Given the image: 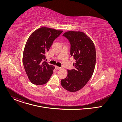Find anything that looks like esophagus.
Segmentation results:
<instances>
[{"mask_svg": "<svg viewBox=\"0 0 122 122\" xmlns=\"http://www.w3.org/2000/svg\"><path fill=\"white\" fill-rule=\"evenodd\" d=\"M61 68V67H59V66H56V69H60Z\"/></svg>", "mask_w": 122, "mask_h": 122, "instance_id": "34e87169", "label": "esophagus"}]
</instances>
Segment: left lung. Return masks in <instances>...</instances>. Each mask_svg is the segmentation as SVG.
Here are the masks:
<instances>
[{
	"instance_id": "left-lung-1",
	"label": "left lung",
	"mask_w": 122,
	"mask_h": 122,
	"mask_svg": "<svg viewBox=\"0 0 122 122\" xmlns=\"http://www.w3.org/2000/svg\"><path fill=\"white\" fill-rule=\"evenodd\" d=\"M63 36L71 44V55L76 60L75 67L67 70V77L61 80L63 87L71 92L81 90L94 73L96 63V51L92 40L83 32L69 31Z\"/></svg>"
}]
</instances>
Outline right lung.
<instances>
[{
	"label": "right lung",
	"mask_w": 122,
	"mask_h": 122,
	"mask_svg": "<svg viewBox=\"0 0 122 122\" xmlns=\"http://www.w3.org/2000/svg\"><path fill=\"white\" fill-rule=\"evenodd\" d=\"M63 31L41 27L34 31L28 38L24 50L23 63L32 83L44 84L53 74L55 67L43 61L53 41Z\"/></svg>",
	"instance_id": "add662e5"
}]
</instances>
